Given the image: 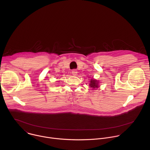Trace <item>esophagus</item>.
Segmentation results:
<instances>
[{"label":"esophagus","mask_w":150,"mask_h":150,"mask_svg":"<svg viewBox=\"0 0 150 150\" xmlns=\"http://www.w3.org/2000/svg\"><path fill=\"white\" fill-rule=\"evenodd\" d=\"M77 73H78V72H77V71L75 70V69H74V70L72 71V75H73L74 76H75V75L77 74Z\"/></svg>","instance_id":"obj_1"}]
</instances>
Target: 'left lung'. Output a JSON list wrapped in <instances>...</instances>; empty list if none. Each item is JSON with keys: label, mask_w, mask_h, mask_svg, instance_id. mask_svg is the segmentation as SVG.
<instances>
[{"label": "left lung", "mask_w": 150, "mask_h": 150, "mask_svg": "<svg viewBox=\"0 0 150 150\" xmlns=\"http://www.w3.org/2000/svg\"><path fill=\"white\" fill-rule=\"evenodd\" d=\"M89 86L93 88V90H97L96 88H98L100 87L99 86V81L96 80V79H91L90 81V83L89 84Z\"/></svg>", "instance_id": "left-lung-1"}]
</instances>
